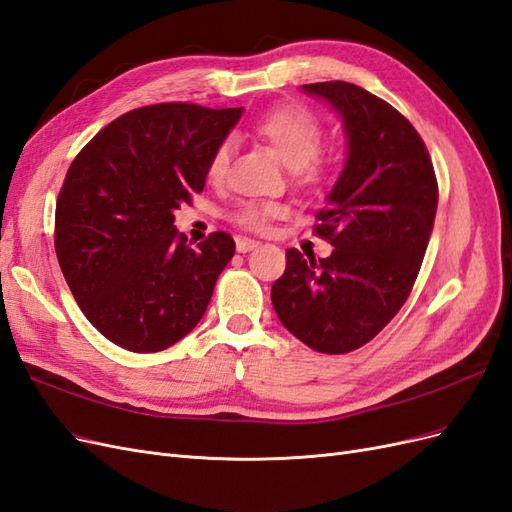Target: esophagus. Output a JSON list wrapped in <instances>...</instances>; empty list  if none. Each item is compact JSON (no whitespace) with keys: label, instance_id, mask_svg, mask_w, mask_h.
Wrapping results in <instances>:
<instances>
[{"label":"esophagus","instance_id":"obj_1","mask_svg":"<svg viewBox=\"0 0 512 512\" xmlns=\"http://www.w3.org/2000/svg\"><path fill=\"white\" fill-rule=\"evenodd\" d=\"M260 243L258 241H254V239H247V237H241V239H237V252H241V254H247V252H252V250H256Z\"/></svg>","mask_w":512,"mask_h":512}]
</instances>
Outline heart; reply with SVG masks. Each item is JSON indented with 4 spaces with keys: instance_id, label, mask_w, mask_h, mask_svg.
<instances>
[{
    "instance_id": "heart-1",
    "label": "heart",
    "mask_w": 512,
    "mask_h": 512,
    "mask_svg": "<svg viewBox=\"0 0 512 512\" xmlns=\"http://www.w3.org/2000/svg\"><path fill=\"white\" fill-rule=\"evenodd\" d=\"M254 132L273 147V151L294 175L301 179H314L320 173V164L314 156L322 143V128L312 113L303 108H275V111L260 117L254 126ZM230 141H224L213 151L209 160V177L220 179L228 166ZM284 215V207L277 203H243L235 222L250 230H265L267 224Z\"/></svg>"
}]
</instances>
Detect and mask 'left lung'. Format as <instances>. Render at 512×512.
<instances>
[{
  "instance_id": "left-lung-1",
  "label": "left lung",
  "mask_w": 512,
  "mask_h": 512,
  "mask_svg": "<svg viewBox=\"0 0 512 512\" xmlns=\"http://www.w3.org/2000/svg\"><path fill=\"white\" fill-rule=\"evenodd\" d=\"M342 119L346 162L324 198L316 232L327 258L286 252L271 288L284 327L309 348L365 346L406 303L438 209V181L421 136L399 111L344 81L301 87Z\"/></svg>"
}]
</instances>
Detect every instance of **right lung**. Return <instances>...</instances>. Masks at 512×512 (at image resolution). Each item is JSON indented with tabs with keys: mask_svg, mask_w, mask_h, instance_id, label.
Returning <instances> with one entry per match:
<instances>
[{
	"mask_svg": "<svg viewBox=\"0 0 512 512\" xmlns=\"http://www.w3.org/2000/svg\"><path fill=\"white\" fill-rule=\"evenodd\" d=\"M241 115L243 106L136 108L70 164L55 209V252L76 303L113 344L160 352L205 316L235 241L213 232L185 245L173 211L203 192L213 151Z\"/></svg>",
	"mask_w": 512,
	"mask_h": 512,
	"instance_id": "add662e5",
	"label": "right lung"
}]
</instances>
